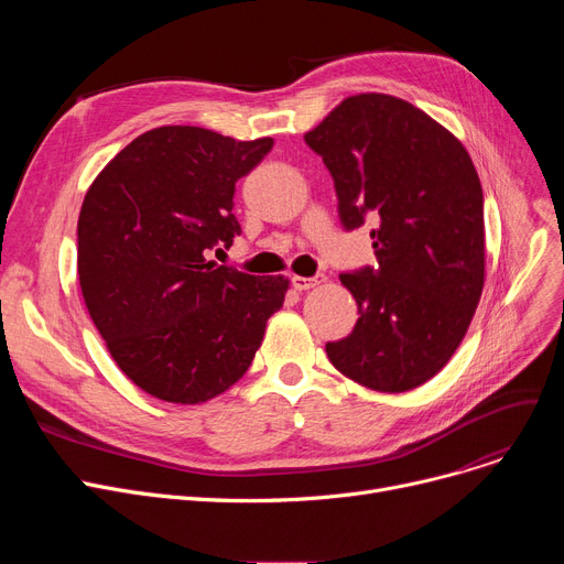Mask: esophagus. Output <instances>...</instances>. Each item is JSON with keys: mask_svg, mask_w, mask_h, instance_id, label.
<instances>
[{"mask_svg": "<svg viewBox=\"0 0 564 564\" xmlns=\"http://www.w3.org/2000/svg\"><path fill=\"white\" fill-rule=\"evenodd\" d=\"M324 281H327V276H324V274H317V276H292V285L297 288V290H311V288L322 285Z\"/></svg>", "mask_w": 564, "mask_h": 564, "instance_id": "34e87169", "label": "esophagus"}]
</instances>
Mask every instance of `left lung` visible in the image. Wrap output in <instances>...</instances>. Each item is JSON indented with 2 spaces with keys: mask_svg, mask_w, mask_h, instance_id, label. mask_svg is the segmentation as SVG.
I'll list each match as a JSON object with an SVG mask.
<instances>
[{
  "mask_svg": "<svg viewBox=\"0 0 564 564\" xmlns=\"http://www.w3.org/2000/svg\"><path fill=\"white\" fill-rule=\"evenodd\" d=\"M304 139L334 177L343 226L375 224L377 267L340 274L359 319L327 357L366 389H416L451 361L482 294L478 171L453 132L387 94L345 98Z\"/></svg>",
  "mask_w": 564,
  "mask_h": 564,
  "instance_id": "8db88e82",
  "label": "left lung"
}]
</instances>
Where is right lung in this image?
<instances>
[{
	"mask_svg": "<svg viewBox=\"0 0 564 564\" xmlns=\"http://www.w3.org/2000/svg\"><path fill=\"white\" fill-rule=\"evenodd\" d=\"M274 139L194 126L139 134L88 187L77 221L82 297L116 366L173 404L207 402L240 379L285 300V276L207 260L242 228L235 183Z\"/></svg>",
	"mask_w": 564,
	"mask_h": 564,
	"instance_id": "right-lung-1",
	"label": "right lung"
}]
</instances>
